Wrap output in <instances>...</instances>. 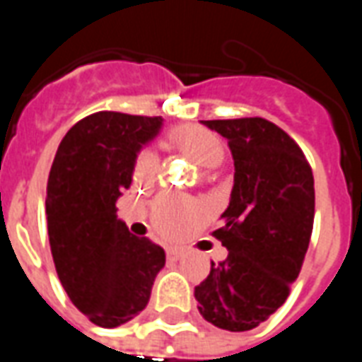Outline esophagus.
<instances>
[{
    "label": "esophagus",
    "mask_w": 362,
    "mask_h": 362,
    "mask_svg": "<svg viewBox=\"0 0 362 362\" xmlns=\"http://www.w3.org/2000/svg\"><path fill=\"white\" fill-rule=\"evenodd\" d=\"M182 254H184V252H182L180 248H168V250H166V256H168V259H180Z\"/></svg>",
    "instance_id": "34e87169"
}]
</instances>
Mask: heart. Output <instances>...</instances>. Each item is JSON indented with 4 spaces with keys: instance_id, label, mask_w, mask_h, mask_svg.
Listing matches in <instances>:
<instances>
[{
    "instance_id": "1",
    "label": "heart",
    "mask_w": 362,
    "mask_h": 362,
    "mask_svg": "<svg viewBox=\"0 0 362 362\" xmlns=\"http://www.w3.org/2000/svg\"><path fill=\"white\" fill-rule=\"evenodd\" d=\"M168 143L174 149L184 153L202 168H217L225 160V143L219 135L202 126H180L168 134ZM157 174V157L151 151H143L135 158L134 178L147 184ZM197 211L194 205L178 202L174 197H158L151 209V221L158 235L176 238L182 230L196 221Z\"/></svg>"
}]
</instances>
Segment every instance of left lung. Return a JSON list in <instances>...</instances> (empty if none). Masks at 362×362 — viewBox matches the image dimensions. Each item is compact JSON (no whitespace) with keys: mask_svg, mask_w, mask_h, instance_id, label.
Wrapping results in <instances>:
<instances>
[{"mask_svg":"<svg viewBox=\"0 0 362 362\" xmlns=\"http://www.w3.org/2000/svg\"><path fill=\"white\" fill-rule=\"evenodd\" d=\"M228 141L230 202L213 233L228 250L196 288L209 324L248 332L287 300L314 225V176L300 147L264 118L202 119Z\"/></svg>","mask_w":362,"mask_h":362,"instance_id":"obj_1","label":"left lung"}]
</instances>
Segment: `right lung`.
<instances>
[{
    "instance_id": "right-lung-1",
    "label": "right lung",
    "mask_w": 362,
    "mask_h": 362,
    "mask_svg": "<svg viewBox=\"0 0 362 362\" xmlns=\"http://www.w3.org/2000/svg\"><path fill=\"white\" fill-rule=\"evenodd\" d=\"M163 118L96 112L62 139L46 188L52 258L71 303L100 327H116L147 306L165 250L127 230L116 202L129 188L137 153Z\"/></svg>"
}]
</instances>
